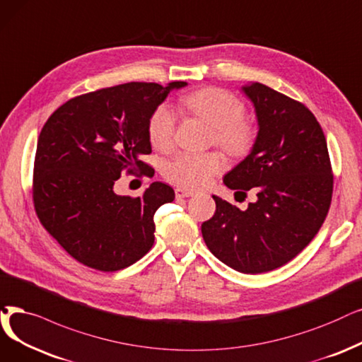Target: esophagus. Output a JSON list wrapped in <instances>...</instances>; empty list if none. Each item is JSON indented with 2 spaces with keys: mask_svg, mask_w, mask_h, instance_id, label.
<instances>
[{
  "mask_svg": "<svg viewBox=\"0 0 362 362\" xmlns=\"http://www.w3.org/2000/svg\"><path fill=\"white\" fill-rule=\"evenodd\" d=\"M175 196L177 199H184V197H192L194 196V192L185 190V189H175Z\"/></svg>",
  "mask_w": 362,
  "mask_h": 362,
  "instance_id": "obj_1",
  "label": "esophagus"
}]
</instances>
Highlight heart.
Here are the masks:
<instances>
[{"mask_svg": "<svg viewBox=\"0 0 362 362\" xmlns=\"http://www.w3.org/2000/svg\"><path fill=\"white\" fill-rule=\"evenodd\" d=\"M182 107L212 127V141L233 157L247 156L255 144L257 129L243 119L245 105L224 89L206 88L187 95ZM177 119L166 105L154 110L148 122V138L158 151H169L175 144ZM224 162L216 153H180L165 165L168 181L182 189H202L223 170Z\"/></svg>", "mask_w": 362, "mask_h": 362, "instance_id": "heart-1", "label": "heart"}]
</instances>
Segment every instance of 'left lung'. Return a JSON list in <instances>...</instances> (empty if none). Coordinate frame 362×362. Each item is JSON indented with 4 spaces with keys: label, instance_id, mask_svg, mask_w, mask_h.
<instances>
[{
    "label": "left lung",
    "instance_id": "obj_1",
    "mask_svg": "<svg viewBox=\"0 0 362 362\" xmlns=\"http://www.w3.org/2000/svg\"><path fill=\"white\" fill-rule=\"evenodd\" d=\"M254 104L258 135L251 153L224 184L257 202L245 211L216 196L215 214L202 224L209 251L240 273L278 269L320 231L332 196L325 135L312 111L262 83L242 88Z\"/></svg>",
    "mask_w": 362,
    "mask_h": 362
}]
</instances>
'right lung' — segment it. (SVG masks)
I'll return each mask as SVG.
<instances>
[{
    "label": "right lung",
    "instance_id": "1",
    "mask_svg": "<svg viewBox=\"0 0 362 362\" xmlns=\"http://www.w3.org/2000/svg\"><path fill=\"white\" fill-rule=\"evenodd\" d=\"M124 83L72 98L42 126L34 162L33 199L40 223L81 264L115 272L136 263L154 243V214L175 199L172 187L153 182L141 197L119 196L122 175L153 168L148 122L172 89Z\"/></svg>",
    "mask_w": 362,
    "mask_h": 362
}]
</instances>
